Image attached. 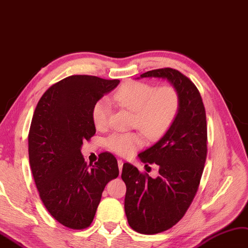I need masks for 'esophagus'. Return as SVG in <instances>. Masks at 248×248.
<instances>
[{"label":"esophagus","instance_id":"esophagus-1","mask_svg":"<svg viewBox=\"0 0 248 248\" xmlns=\"http://www.w3.org/2000/svg\"><path fill=\"white\" fill-rule=\"evenodd\" d=\"M117 163H118V168H119V172L122 173V170H123V167H124V161L122 159H118L117 160Z\"/></svg>","mask_w":248,"mask_h":248}]
</instances>
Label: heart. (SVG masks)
Wrapping results in <instances>:
<instances>
[{
  "mask_svg": "<svg viewBox=\"0 0 248 248\" xmlns=\"http://www.w3.org/2000/svg\"><path fill=\"white\" fill-rule=\"evenodd\" d=\"M117 103L134 112V126L149 139L155 140L169 131L178 116L180 96L176 88L164 85L156 88L148 82L126 81L114 94ZM111 111L110 101L101 97L94 104L91 117L96 129L107 128ZM107 147L114 153L130 157L144 144L141 133H114L107 138Z\"/></svg>",
  "mask_w": 248,
  "mask_h": 248,
  "instance_id": "b5f03b06",
  "label": "heart"
}]
</instances>
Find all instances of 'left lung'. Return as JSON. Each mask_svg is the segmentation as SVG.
Listing matches in <instances>:
<instances>
[{
  "label": "left lung",
  "mask_w": 248,
  "mask_h": 248,
  "mask_svg": "<svg viewBox=\"0 0 248 248\" xmlns=\"http://www.w3.org/2000/svg\"><path fill=\"white\" fill-rule=\"evenodd\" d=\"M140 78H167L180 96V110L173 125L160 140L138 155L147 166L157 164L159 176L152 178L130 163L123 167L129 225L140 233L153 234L178 223L195 198L207 155V125L198 89L178 70L156 69Z\"/></svg>",
  "instance_id": "1"
}]
</instances>
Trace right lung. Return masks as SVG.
I'll return each instance as SVG.
<instances>
[{"label": "right lung", "mask_w": 248, "mask_h": 248, "mask_svg": "<svg viewBox=\"0 0 248 248\" xmlns=\"http://www.w3.org/2000/svg\"><path fill=\"white\" fill-rule=\"evenodd\" d=\"M118 79L71 75L52 85L37 103L28 135L31 172L41 200L63 226H90L105 186L119 175L116 158L109 152L87 166L82 141L94 136L91 111L112 91Z\"/></svg>", "instance_id": "add662e5"}]
</instances>
